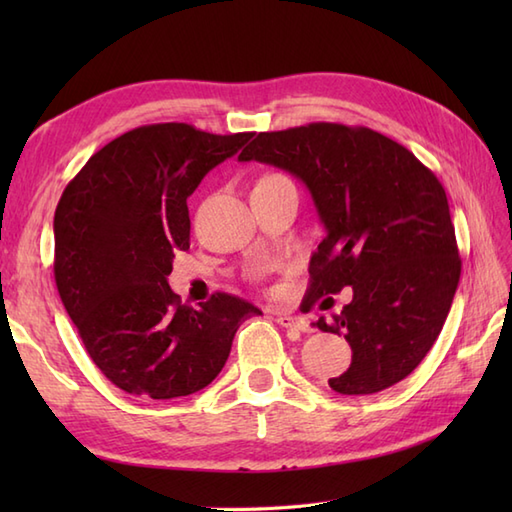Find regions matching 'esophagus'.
I'll return each mask as SVG.
<instances>
[{"mask_svg":"<svg viewBox=\"0 0 512 512\" xmlns=\"http://www.w3.org/2000/svg\"><path fill=\"white\" fill-rule=\"evenodd\" d=\"M277 323L281 328H288V330H297V332H310V325L308 321H303L297 314H290V312H281L277 314Z\"/></svg>","mask_w":512,"mask_h":512,"instance_id":"esophagus-1","label":"esophagus"}]
</instances>
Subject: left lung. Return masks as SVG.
I'll use <instances>...</instances> for the list:
<instances>
[{"label":"left lung","mask_w":512,"mask_h":512,"mask_svg":"<svg viewBox=\"0 0 512 512\" xmlns=\"http://www.w3.org/2000/svg\"><path fill=\"white\" fill-rule=\"evenodd\" d=\"M239 160L286 169L312 195L325 235L308 268L310 306L352 286L339 314L314 323L352 347L330 387L365 396L407 378L436 343L462 270L440 180L396 140L339 123L262 132Z\"/></svg>","instance_id":"obj_1"}]
</instances>
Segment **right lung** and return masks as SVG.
Returning <instances> with one entry per match:
<instances>
[{
  "mask_svg": "<svg viewBox=\"0 0 512 512\" xmlns=\"http://www.w3.org/2000/svg\"><path fill=\"white\" fill-rule=\"evenodd\" d=\"M253 134L143 125L85 162L54 211V281L94 365L127 394H195L222 372L244 319L262 314L215 292L191 308L169 288L189 248L187 198Z\"/></svg>",
  "mask_w": 512,
  "mask_h": 512,
  "instance_id": "right-lung-1",
  "label": "right lung"
}]
</instances>
